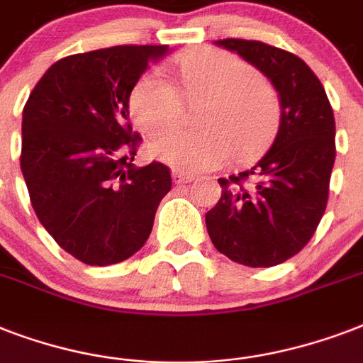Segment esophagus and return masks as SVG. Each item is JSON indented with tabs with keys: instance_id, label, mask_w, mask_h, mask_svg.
I'll list each match as a JSON object with an SVG mask.
<instances>
[{
	"instance_id": "34e87169",
	"label": "esophagus",
	"mask_w": 363,
	"mask_h": 363,
	"mask_svg": "<svg viewBox=\"0 0 363 363\" xmlns=\"http://www.w3.org/2000/svg\"><path fill=\"white\" fill-rule=\"evenodd\" d=\"M194 177L190 175V173H184V171L181 169H173V182L175 184H186V182L192 181Z\"/></svg>"
}]
</instances>
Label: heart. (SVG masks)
Masks as SVG:
<instances>
[{"mask_svg": "<svg viewBox=\"0 0 363 363\" xmlns=\"http://www.w3.org/2000/svg\"><path fill=\"white\" fill-rule=\"evenodd\" d=\"M177 75L186 104H201L196 124L203 130L173 131L152 145V154L182 171H207L232 158H250L269 143L279 122L275 88L259 73L220 48H199L177 62ZM179 88L158 71L135 82L130 113L150 137L164 135L182 116Z\"/></svg>", "mask_w": 363, "mask_h": 363, "instance_id": "obj_1", "label": "heart"}]
</instances>
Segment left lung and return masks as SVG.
I'll return each mask as SVG.
<instances>
[{
    "label": "left lung",
    "mask_w": 363,
    "mask_h": 363,
    "mask_svg": "<svg viewBox=\"0 0 363 363\" xmlns=\"http://www.w3.org/2000/svg\"><path fill=\"white\" fill-rule=\"evenodd\" d=\"M256 65L279 92L273 147L248 169L218 179L222 196L205 215L216 250L248 267L292 258L315 235L335 162V121L326 90L296 54L262 41L220 39Z\"/></svg>",
    "instance_id": "left-lung-1"
}]
</instances>
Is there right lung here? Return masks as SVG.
<instances>
[{
    "mask_svg": "<svg viewBox=\"0 0 363 363\" xmlns=\"http://www.w3.org/2000/svg\"><path fill=\"white\" fill-rule=\"evenodd\" d=\"M165 50L118 45L65 56L24 105L20 169L31 207L82 264L113 265L133 256L171 190L165 164L133 165L141 135L128 122L131 90Z\"/></svg>",
    "mask_w": 363,
    "mask_h": 363,
    "instance_id": "right-lung-1",
    "label": "right lung"
}]
</instances>
